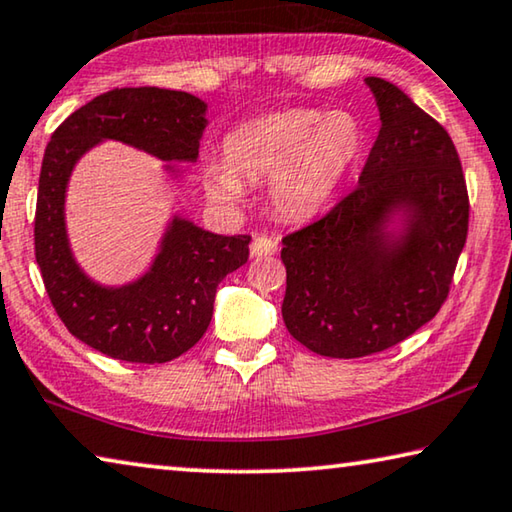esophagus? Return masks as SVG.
<instances>
[{"instance_id":"1","label":"esophagus","mask_w":512,"mask_h":512,"mask_svg":"<svg viewBox=\"0 0 512 512\" xmlns=\"http://www.w3.org/2000/svg\"><path fill=\"white\" fill-rule=\"evenodd\" d=\"M275 250H278V241H275L273 237H257L253 239V243H250V253H253V257H262V255H273Z\"/></svg>"}]
</instances>
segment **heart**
<instances>
[{
  "label": "heart",
  "mask_w": 512,
  "mask_h": 512,
  "mask_svg": "<svg viewBox=\"0 0 512 512\" xmlns=\"http://www.w3.org/2000/svg\"><path fill=\"white\" fill-rule=\"evenodd\" d=\"M367 132L351 113L285 109L250 120L223 139V164L205 168L207 196L234 205L243 182L269 181L273 209L305 218L326 205L364 152Z\"/></svg>",
  "instance_id": "1"
}]
</instances>
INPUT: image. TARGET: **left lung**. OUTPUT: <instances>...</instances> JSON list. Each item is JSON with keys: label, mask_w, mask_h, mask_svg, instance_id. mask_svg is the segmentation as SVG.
Returning a JSON list of instances; mask_svg holds the SVG:
<instances>
[{"label": "left lung", "mask_w": 512, "mask_h": 512, "mask_svg": "<svg viewBox=\"0 0 512 512\" xmlns=\"http://www.w3.org/2000/svg\"><path fill=\"white\" fill-rule=\"evenodd\" d=\"M378 139L358 186L326 214L282 237V319L296 342L326 358H364L403 342L440 312L469 227V196L446 129L401 88L367 77ZM411 209L401 244L382 232Z\"/></svg>", "instance_id": "1"}]
</instances>
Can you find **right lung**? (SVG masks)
<instances>
[{
	"instance_id": "add662e5",
	"label": "right lung",
	"mask_w": 512,
	"mask_h": 512,
	"mask_svg": "<svg viewBox=\"0 0 512 512\" xmlns=\"http://www.w3.org/2000/svg\"><path fill=\"white\" fill-rule=\"evenodd\" d=\"M205 102L182 91L141 86L97 95L54 129L38 180L34 246L50 303L79 342L113 360L164 364L200 342L214 314L216 287L248 262V234L223 237L175 218L150 273L104 289L70 255L63 200L75 161L116 139L164 161L198 157Z\"/></svg>"
}]
</instances>
